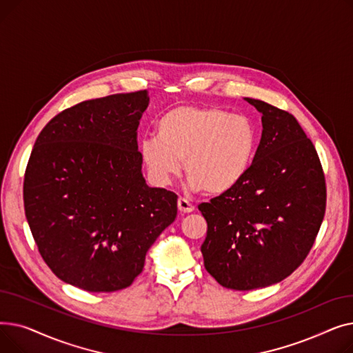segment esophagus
<instances>
[{
  "instance_id": "esophagus-1",
  "label": "esophagus",
  "mask_w": 353,
  "mask_h": 353,
  "mask_svg": "<svg viewBox=\"0 0 353 353\" xmlns=\"http://www.w3.org/2000/svg\"><path fill=\"white\" fill-rule=\"evenodd\" d=\"M177 208H179V212L183 213V214L184 213H192L194 210V206L192 205V203L188 199H183V197H180L177 200Z\"/></svg>"
}]
</instances>
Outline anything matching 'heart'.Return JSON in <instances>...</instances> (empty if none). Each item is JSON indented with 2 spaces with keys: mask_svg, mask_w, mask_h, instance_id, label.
I'll use <instances>...</instances> for the list:
<instances>
[{
  "mask_svg": "<svg viewBox=\"0 0 353 353\" xmlns=\"http://www.w3.org/2000/svg\"><path fill=\"white\" fill-rule=\"evenodd\" d=\"M157 136L140 141V156L159 184L180 173L181 161L193 190L210 196L232 192L253 161L256 128L246 116L217 107L180 105L157 121Z\"/></svg>",
  "mask_w": 353,
  "mask_h": 353,
  "instance_id": "1",
  "label": "heart"
}]
</instances>
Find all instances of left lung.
Returning <instances> with one entry per match:
<instances>
[{"label":"left lung","instance_id":"obj_1","mask_svg":"<svg viewBox=\"0 0 353 353\" xmlns=\"http://www.w3.org/2000/svg\"><path fill=\"white\" fill-rule=\"evenodd\" d=\"M262 114V139L246 177L201 203L206 270L228 289L282 282L309 254L326 210V183L310 139L290 113L245 99Z\"/></svg>","mask_w":353,"mask_h":353}]
</instances>
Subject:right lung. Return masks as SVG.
<instances>
[{
  "label": "right lung",
  "instance_id": "obj_1",
  "mask_svg": "<svg viewBox=\"0 0 353 353\" xmlns=\"http://www.w3.org/2000/svg\"><path fill=\"white\" fill-rule=\"evenodd\" d=\"M145 90L87 100L51 119L24 174V210L43 261L63 282L116 292L177 216V194L148 188L137 128Z\"/></svg>",
  "mask_w": 353,
  "mask_h": 353
}]
</instances>
